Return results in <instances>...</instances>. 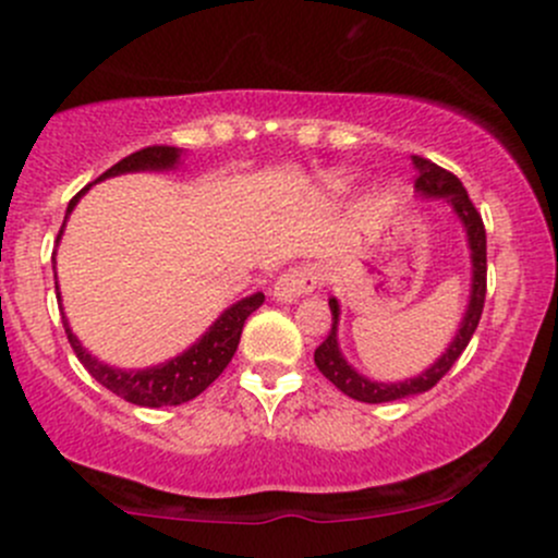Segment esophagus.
<instances>
[{
    "label": "esophagus",
    "instance_id": "obj_1",
    "mask_svg": "<svg viewBox=\"0 0 558 558\" xmlns=\"http://www.w3.org/2000/svg\"><path fill=\"white\" fill-rule=\"evenodd\" d=\"M320 286V269L318 267H294L289 272L280 275L272 286V294L280 302H296L299 296L310 294Z\"/></svg>",
    "mask_w": 558,
    "mask_h": 558
}]
</instances>
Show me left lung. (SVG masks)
<instances>
[{"instance_id": "left-lung-1", "label": "left lung", "mask_w": 558, "mask_h": 558, "mask_svg": "<svg viewBox=\"0 0 558 558\" xmlns=\"http://www.w3.org/2000/svg\"><path fill=\"white\" fill-rule=\"evenodd\" d=\"M414 168H417L420 175L414 181L417 192L425 197H436V201H447L451 208H454L457 219L462 221L468 234V245H471V267H473V280H471V302H468L465 318H462L460 331L451 339L447 353L438 357L430 368L417 374L412 379H403V383H374V379H366L363 374H357L348 361H344L342 350H339L337 342V324H339V302L337 299H328V307H331V331L324 339L318 350H315V366L320 368V374L339 387L344 396L355 398V401L363 403H387L398 401V398L417 396V392L430 390L444 374L449 372L457 363V357L462 355V350L471 342L473 331H476L481 313H484V299H486V230L484 221H481V214L476 205L468 197L465 186L457 179L454 173L444 171L436 162L425 160V157H412Z\"/></svg>"}]
</instances>
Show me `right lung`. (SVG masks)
Wrapping results in <instances>:
<instances>
[{
    "label": "right lung",
    "instance_id": "1",
    "mask_svg": "<svg viewBox=\"0 0 558 558\" xmlns=\"http://www.w3.org/2000/svg\"><path fill=\"white\" fill-rule=\"evenodd\" d=\"M179 157L181 151L175 149V146H146V149L133 151V155H128L125 160L111 166L107 173L98 175V181L109 179V175H120V173L168 171V168L179 166ZM87 190H90V186H85V190L72 197V203H69L66 208V219ZM66 219H63V225H66ZM61 234H63V227L61 232H58V240H61ZM58 299H61V294H58ZM262 302H264V294H251L240 299V302H234L232 307H227L225 313L214 320V326H210L190 350H184L181 355L171 357V361L160 363V366L138 368V372L111 368L107 363L98 361V357H93L85 348H82L80 339L72 333L66 315H63V328H66L69 344H72V350L77 353L82 366L87 368V374H90L96 383L107 387V390L114 392V396L125 398V401L136 403V407H146V409L179 407V403H186L192 401V398L201 396L205 387L225 372L227 363L232 361L234 350H238L243 324L248 320V315L254 313V310L262 307Z\"/></svg>",
    "mask_w": 558,
    "mask_h": 558
}]
</instances>
